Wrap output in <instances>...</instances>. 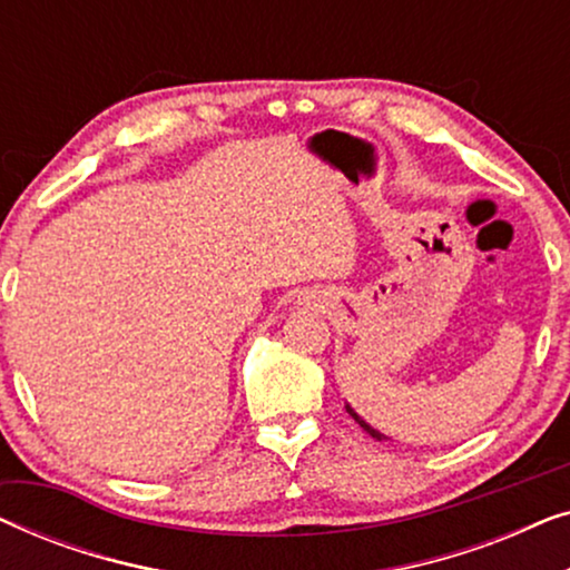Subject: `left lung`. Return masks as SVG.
<instances>
[{
    "label": "left lung",
    "mask_w": 570,
    "mask_h": 570,
    "mask_svg": "<svg viewBox=\"0 0 570 570\" xmlns=\"http://www.w3.org/2000/svg\"><path fill=\"white\" fill-rule=\"evenodd\" d=\"M347 412H350V415H353V420H355V423H357V425H361L365 433H371V435H373V439H376V441H384V439H386V435H381L379 431H373V428H371L368 423H365V420H361V415H357V412H355L353 407H350V404H347Z\"/></svg>",
    "instance_id": "left-lung-1"
}]
</instances>
